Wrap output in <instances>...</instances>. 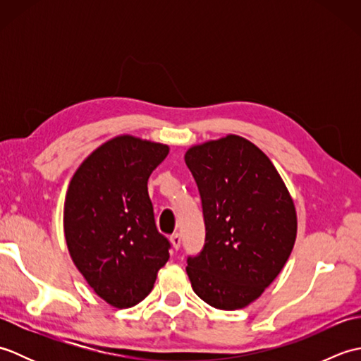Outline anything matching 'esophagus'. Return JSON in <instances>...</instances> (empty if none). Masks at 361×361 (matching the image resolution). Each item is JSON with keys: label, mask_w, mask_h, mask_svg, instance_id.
I'll use <instances>...</instances> for the list:
<instances>
[{"label": "esophagus", "mask_w": 361, "mask_h": 361, "mask_svg": "<svg viewBox=\"0 0 361 361\" xmlns=\"http://www.w3.org/2000/svg\"><path fill=\"white\" fill-rule=\"evenodd\" d=\"M171 242H172V247L175 250H178L181 247V235L178 233H175L171 235Z\"/></svg>", "instance_id": "34e87169"}]
</instances>
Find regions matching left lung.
I'll use <instances>...</instances> for the list:
<instances>
[{
  "instance_id": "obj_1",
  "label": "left lung",
  "mask_w": 361,
  "mask_h": 361,
  "mask_svg": "<svg viewBox=\"0 0 361 361\" xmlns=\"http://www.w3.org/2000/svg\"><path fill=\"white\" fill-rule=\"evenodd\" d=\"M200 192L204 245L188 256L195 293L220 310L255 301L270 286L293 250L296 211L265 153L229 135L186 152Z\"/></svg>"
}]
</instances>
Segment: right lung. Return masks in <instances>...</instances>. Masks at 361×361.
Instances as JSON below:
<instances>
[{"label":"right lung","mask_w":361,"mask_h":361,"mask_svg":"<svg viewBox=\"0 0 361 361\" xmlns=\"http://www.w3.org/2000/svg\"><path fill=\"white\" fill-rule=\"evenodd\" d=\"M169 153L163 144L118 136L83 161L65 200V237L90 287L118 309L147 296L169 260L147 181Z\"/></svg>","instance_id":"1"}]
</instances>
